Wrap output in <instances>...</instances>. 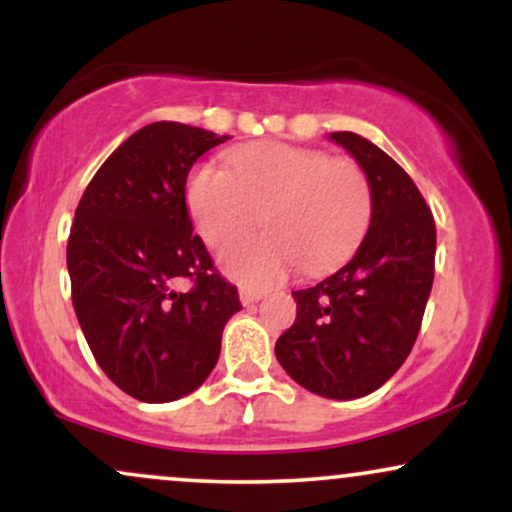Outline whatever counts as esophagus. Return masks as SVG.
<instances>
[{"mask_svg": "<svg viewBox=\"0 0 512 512\" xmlns=\"http://www.w3.org/2000/svg\"><path fill=\"white\" fill-rule=\"evenodd\" d=\"M264 296V291H260V289H240V303L243 305H250V303H255V301H260V298Z\"/></svg>", "mask_w": 512, "mask_h": 512, "instance_id": "34e87169", "label": "esophagus"}]
</instances>
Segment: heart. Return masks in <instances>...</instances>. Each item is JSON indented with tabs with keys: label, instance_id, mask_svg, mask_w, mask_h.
Here are the masks:
<instances>
[{
	"label": "heart",
	"instance_id": "obj_1",
	"mask_svg": "<svg viewBox=\"0 0 512 512\" xmlns=\"http://www.w3.org/2000/svg\"><path fill=\"white\" fill-rule=\"evenodd\" d=\"M187 204L204 243L221 248L262 221L269 231L221 252L228 276L252 289L284 279L296 264L325 272L349 257L373 216V187L349 156L291 144H252L231 170L202 163L187 180Z\"/></svg>",
	"mask_w": 512,
	"mask_h": 512
}]
</instances>
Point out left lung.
<instances>
[{"instance_id": "left-lung-1", "label": "left lung", "mask_w": 512, "mask_h": 512, "mask_svg": "<svg viewBox=\"0 0 512 512\" xmlns=\"http://www.w3.org/2000/svg\"><path fill=\"white\" fill-rule=\"evenodd\" d=\"M373 187V216L344 267L293 291L296 322L276 339V358L305 390L356 399L385 385L419 337L436 269V221L419 187L383 149L332 132Z\"/></svg>"}]
</instances>
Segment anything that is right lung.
<instances>
[{
  "instance_id": "1",
  "label": "right lung",
  "mask_w": 512,
  "mask_h": 512,
  "mask_svg": "<svg viewBox=\"0 0 512 512\" xmlns=\"http://www.w3.org/2000/svg\"><path fill=\"white\" fill-rule=\"evenodd\" d=\"M226 139L180 122L146 125L108 156L76 207L67 243L76 317L103 373L139 402L197 390L240 310L185 202L190 168Z\"/></svg>"
}]
</instances>
